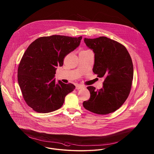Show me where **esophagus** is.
<instances>
[{"mask_svg":"<svg viewBox=\"0 0 154 154\" xmlns=\"http://www.w3.org/2000/svg\"><path fill=\"white\" fill-rule=\"evenodd\" d=\"M83 88H84V87H82V86L81 85H77L76 86V89H80Z\"/></svg>","mask_w":154,"mask_h":154,"instance_id":"obj_1","label":"esophagus"}]
</instances>
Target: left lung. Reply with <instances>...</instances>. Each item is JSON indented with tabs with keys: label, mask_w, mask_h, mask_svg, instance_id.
Instances as JSON below:
<instances>
[{
	"label": "left lung",
	"mask_w": 154,
	"mask_h": 154,
	"mask_svg": "<svg viewBox=\"0 0 154 154\" xmlns=\"http://www.w3.org/2000/svg\"><path fill=\"white\" fill-rule=\"evenodd\" d=\"M84 42L95 54L94 73L104 81L100 89L87 87L91 96L83 106L97 114H110L120 108L130 94L133 78L132 58L124 45L108 37L85 38Z\"/></svg>",
	"instance_id": "8db88e82"
}]
</instances>
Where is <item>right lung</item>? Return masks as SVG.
<instances>
[{
  "label": "right lung",
  "instance_id": "1",
  "mask_svg": "<svg viewBox=\"0 0 154 154\" xmlns=\"http://www.w3.org/2000/svg\"><path fill=\"white\" fill-rule=\"evenodd\" d=\"M79 37L52 35L39 37L30 44L18 68V82L25 102L35 111L47 113L60 108L75 86L55 82L57 66L80 43Z\"/></svg>",
  "mask_w": 154,
  "mask_h": 154
}]
</instances>
